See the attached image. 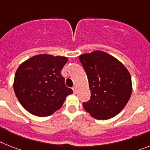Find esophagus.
I'll list each match as a JSON object with an SVG mask.
<instances>
[{
    "instance_id": "esophagus-1",
    "label": "esophagus",
    "mask_w": 150,
    "mask_h": 150,
    "mask_svg": "<svg viewBox=\"0 0 150 150\" xmlns=\"http://www.w3.org/2000/svg\"><path fill=\"white\" fill-rule=\"evenodd\" d=\"M72 90H73V91H74V93H76V86H73Z\"/></svg>"
}]
</instances>
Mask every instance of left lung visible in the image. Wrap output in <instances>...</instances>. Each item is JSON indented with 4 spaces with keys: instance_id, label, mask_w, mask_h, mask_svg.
<instances>
[{
    "instance_id": "left-lung-1",
    "label": "left lung",
    "mask_w": 150,
    "mask_h": 150,
    "mask_svg": "<svg viewBox=\"0 0 150 150\" xmlns=\"http://www.w3.org/2000/svg\"><path fill=\"white\" fill-rule=\"evenodd\" d=\"M89 81L91 96L83 103L84 110L93 118L107 120L124 108L133 86L129 72L117 58L101 50L79 57Z\"/></svg>"
}]
</instances>
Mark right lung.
Instances as JSON below:
<instances>
[{
  "mask_svg": "<svg viewBox=\"0 0 150 150\" xmlns=\"http://www.w3.org/2000/svg\"><path fill=\"white\" fill-rule=\"evenodd\" d=\"M66 57L50 54L33 56L16 71L13 90L26 110L38 117H47L61 108L73 90L65 85L61 70Z\"/></svg>",
  "mask_w": 150,
  "mask_h": 150,
  "instance_id": "obj_1",
  "label": "right lung"
}]
</instances>
